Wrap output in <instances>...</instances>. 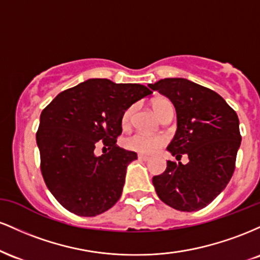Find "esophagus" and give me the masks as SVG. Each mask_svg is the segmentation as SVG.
I'll return each instance as SVG.
<instances>
[{
    "mask_svg": "<svg viewBox=\"0 0 260 260\" xmlns=\"http://www.w3.org/2000/svg\"><path fill=\"white\" fill-rule=\"evenodd\" d=\"M138 159L139 160H143V161H148L150 157L148 156V155H143V154H138Z\"/></svg>",
    "mask_w": 260,
    "mask_h": 260,
    "instance_id": "obj_1",
    "label": "esophagus"
}]
</instances>
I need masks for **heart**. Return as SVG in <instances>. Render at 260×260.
<instances>
[{
	"mask_svg": "<svg viewBox=\"0 0 260 260\" xmlns=\"http://www.w3.org/2000/svg\"><path fill=\"white\" fill-rule=\"evenodd\" d=\"M153 106L155 113L161 118L164 116V113L169 110H174V105L171 104V101L168 99H164V98H160V99H156L153 101L151 104ZM134 113V106H129L128 109L124 110L123 115H122L121 123L123 127H128L132 122ZM124 147L129 150L137 151V153L142 154H153L156 150L165 145L166 138L164 136H150V134L145 133H134L132 136L127 137L124 139Z\"/></svg>",
	"mask_w": 260,
	"mask_h": 260,
	"instance_id": "b5f03b06",
	"label": "heart"
}]
</instances>
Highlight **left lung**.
<instances>
[{"label":"left lung","instance_id":"obj_1","mask_svg":"<svg viewBox=\"0 0 260 260\" xmlns=\"http://www.w3.org/2000/svg\"><path fill=\"white\" fill-rule=\"evenodd\" d=\"M149 88L165 95L177 113V131L168 150L176 159L188 155L189 162L168 161L153 184L159 198L176 210L205 208L225 189L235 171L241 145L237 113L217 92L184 78H165Z\"/></svg>","mask_w":260,"mask_h":260}]
</instances>
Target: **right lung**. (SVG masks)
Returning <instances> with one entry per match:
<instances>
[{
  "label": "right lung",
  "instance_id": "1",
  "mask_svg": "<svg viewBox=\"0 0 260 260\" xmlns=\"http://www.w3.org/2000/svg\"><path fill=\"white\" fill-rule=\"evenodd\" d=\"M153 94L142 84L88 79L59 92L43 110L37 133L41 174L62 207L96 216L116 204L134 151L116 145L124 110ZM103 144L109 153L94 155Z\"/></svg>",
  "mask_w": 260,
  "mask_h": 260
}]
</instances>
